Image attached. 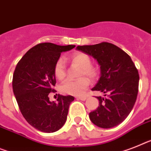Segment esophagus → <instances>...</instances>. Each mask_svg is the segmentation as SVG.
Instances as JSON below:
<instances>
[{
  "label": "esophagus",
  "mask_w": 151,
  "mask_h": 151,
  "mask_svg": "<svg viewBox=\"0 0 151 151\" xmlns=\"http://www.w3.org/2000/svg\"><path fill=\"white\" fill-rule=\"evenodd\" d=\"M76 99H80V100L85 101V100H86V99H87V98L86 96H77Z\"/></svg>",
  "instance_id": "obj_1"
}]
</instances>
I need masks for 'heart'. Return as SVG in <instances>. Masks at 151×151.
<instances>
[{
    "label": "heart",
    "instance_id": "heart-1",
    "mask_svg": "<svg viewBox=\"0 0 151 151\" xmlns=\"http://www.w3.org/2000/svg\"><path fill=\"white\" fill-rule=\"evenodd\" d=\"M70 62L80 68L78 76H86L90 80H95L97 77V72L92 67V60L89 55L83 52H77L71 56ZM54 74L56 78L62 80L65 76V67L62 59H58L54 67ZM89 84L86 77H81L76 80H67L62 86V92L68 95H82Z\"/></svg>",
    "mask_w": 151,
    "mask_h": 151
}]
</instances>
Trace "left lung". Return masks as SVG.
<instances>
[{
  "instance_id": "left-lung-1",
  "label": "left lung",
  "mask_w": 151,
  "mask_h": 151,
  "mask_svg": "<svg viewBox=\"0 0 151 151\" xmlns=\"http://www.w3.org/2000/svg\"><path fill=\"white\" fill-rule=\"evenodd\" d=\"M95 58L100 65V78L93 91L105 93L97 96L99 106L89 113L91 121L101 128H112L127 117L135 104L139 87V74L127 53L115 45L101 42L77 46Z\"/></svg>"
}]
</instances>
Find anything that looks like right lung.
I'll list each match as a JSON object with an SVG mask.
<instances>
[{
	"mask_svg": "<svg viewBox=\"0 0 151 151\" xmlns=\"http://www.w3.org/2000/svg\"><path fill=\"white\" fill-rule=\"evenodd\" d=\"M76 46L57 45L50 42L36 45L26 52L13 75L14 94L24 118L33 127L53 133L62 127L67 119L72 96L58 94V102H50L48 94L56 92L54 67L62 52Z\"/></svg>",
	"mask_w": 151,
	"mask_h": 151,
	"instance_id": "obj_1",
	"label": "right lung"
}]
</instances>
